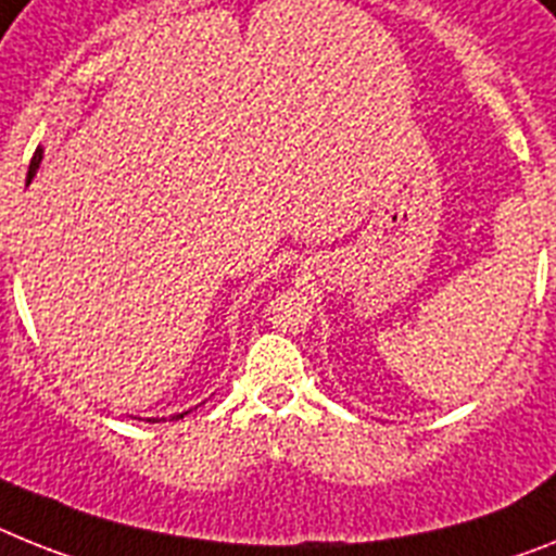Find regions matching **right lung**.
Wrapping results in <instances>:
<instances>
[{
  "label": "right lung",
  "mask_w": 556,
  "mask_h": 556,
  "mask_svg": "<svg viewBox=\"0 0 556 556\" xmlns=\"http://www.w3.org/2000/svg\"><path fill=\"white\" fill-rule=\"evenodd\" d=\"M41 155H45V152H41V149H36V155H33V161H30V169H27V184H30L33 177H36V172H39ZM172 418H184V413H180V415H172ZM152 424H155V418H152Z\"/></svg>",
  "instance_id": "obj_1"
}]
</instances>
